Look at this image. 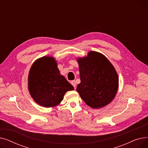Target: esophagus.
<instances>
[{
  "label": "esophagus",
  "instance_id": "obj_1",
  "mask_svg": "<svg viewBox=\"0 0 148 148\" xmlns=\"http://www.w3.org/2000/svg\"><path fill=\"white\" fill-rule=\"evenodd\" d=\"M71 84L73 85V86L74 87V89L76 88V83H75V80H73L71 82Z\"/></svg>",
  "mask_w": 148,
  "mask_h": 148
}]
</instances>
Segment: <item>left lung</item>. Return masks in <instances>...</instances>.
<instances>
[{
  "label": "left lung",
  "mask_w": 148,
  "mask_h": 148,
  "mask_svg": "<svg viewBox=\"0 0 148 148\" xmlns=\"http://www.w3.org/2000/svg\"><path fill=\"white\" fill-rule=\"evenodd\" d=\"M80 83L77 91L88 106L101 108L110 104L117 94L119 77L113 65L102 53L90 51L77 58Z\"/></svg>",
  "instance_id": "left-lung-1"
}]
</instances>
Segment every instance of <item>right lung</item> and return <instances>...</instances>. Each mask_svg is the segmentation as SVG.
<instances>
[{"label": "right lung", "mask_w": 148, "mask_h": 148, "mask_svg": "<svg viewBox=\"0 0 148 148\" xmlns=\"http://www.w3.org/2000/svg\"><path fill=\"white\" fill-rule=\"evenodd\" d=\"M74 89L60 74L55 58L45 56L34 62L28 75V90L38 104L47 108L56 106L67 91Z\"/></svg>", "instance_id": "obj_1"}]
</instances>
